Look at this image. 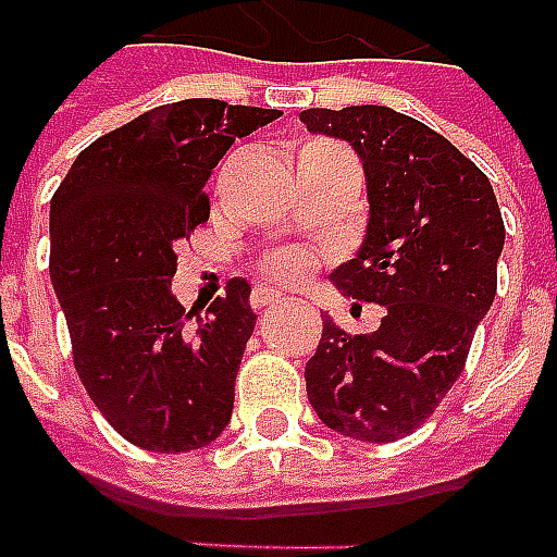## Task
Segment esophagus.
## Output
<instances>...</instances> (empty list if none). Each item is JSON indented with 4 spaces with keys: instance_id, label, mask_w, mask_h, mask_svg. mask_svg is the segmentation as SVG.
<instances>
[{
    "instance_id": "1",
    "label": "esophagus",
    "mask_w": 557,
    "mask_h": 557,
    "mask_svg": "<svg viewBox=\"0 0 557 557\" xmlns=\"http://www.w3.org/2000/svg\"><path fill=\"white\" fill-rule=\"evenodd\" d=\"M284 302V296L278 290H270V287H255L252 290V305L255 308H267V305Z\"/></svg>"
}]
</instances>
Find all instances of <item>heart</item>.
Here are the masks:
<instances>
[{
    "label": "heart",
    "instance_id": "obj_1",
    "mask_svg": "<svg viewBox=\"0 0 557 557\" xmlns=\"http://www.w3.org/2000/svg\"><path fill=\"white\" fill-rule=\"evenodd\" d=\"M270 270H273L278 278H302V275L308 273V258L299 252L275 255L273 261H270Z\"/></svg>",
    "mask_w": 557,
    "mask_h": 557
}]
</instances>
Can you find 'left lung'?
Masks as SVG:
<instances>
[{
  "instance_id": "left-lung-1",
  "label": "left lung",
  "mask_w": 557,
  "mask_h": 557,
  "mask_svg": "<svg viewBox=\"0 0 557 557\" xmlns=\"http://www.w3.org/2000/svg\"><path fill=\"white\" fill-rule=\"evenodd\" d=\"M311 135L346 140L367 175V232L329 278L384 305L382 325L349 334L323 320L308 403L343 437L391 443L453 391L496 296L505 223L487 175L443 135L384 104L299 114Z\"/></svg>"
}]
</instances>
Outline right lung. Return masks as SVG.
Listing matches in <instances>:
<instances>
[{"label":"right lung","instance_id":"add662e5","mask_svg":"<svg viewBox=\"0 0 557 557\" xmlns=\"http://www.w3.org/2000/svg\"><path fill=\"white\" fill-rule=\"evenodd\" d=\"M282 111L182 99L135 116L75 158L49 205V275L78 379L114 432L190 453L225 432L255 332L252 287L232 278L205 317L173 296L175 244L211 214L205 184L237 137Z\"/></svg>","mask_w":557,"mask_h":557}]
</instances>
